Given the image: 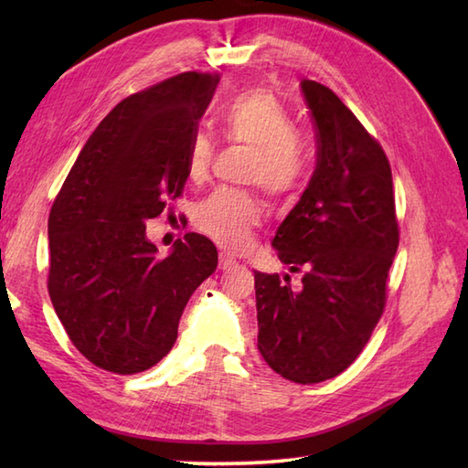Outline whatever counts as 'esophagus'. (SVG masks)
<instances>
[{"instance_id": "esophagus-1", "label": "esophagus", "mask_w": 468, "mask_h": 468, "mask_svg": "<svg viewBox=\"0 0 468 468\" xmlns=\"http://www.w3.org/2000/svg\"><path fill=\"white\" fill-rule=\"evenodd\" d=\"M237 261L233 260L231 255L229 253H218V270H231V267H235Z\"/></svg>"}]
</instances>
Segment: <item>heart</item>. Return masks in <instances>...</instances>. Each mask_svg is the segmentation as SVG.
Returning <instances> with one entry per match:
<instances>
[{
    "mask_svg": "<svg viewBox=\"0 0 468 468\" xmlns=\"http://www.w3.org/2000/svg\"><path fill=\"white\" fill-rule=\"evenodd\" d=\"M218 128L227 143L250 151L245 181L257 183L273 198H290L303 186L310 175V158L300 143L295 122L270 92L253 90L229 102ZM215 146L203 133L191 138L186 153V176L203 181L211 168ZM198 231L227 250L247 245L251 229L261 221V205L247 191L218 188L195 208Z\"/></svg>",
    "mask_w": 468,
    "mask_h": 468,
    "instance_id": "heart-1",
    "label": "heart"
}]
</instances>
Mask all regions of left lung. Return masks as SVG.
<instances>
[{"label": "left lung", "instance_id": "obj_1", "mask_svg": "<svg viewBox=\"0 0 468 468\" xmlns=\"http://www.w3.org/2000/svg\"><path fill=\"white\" fill-rule=\"evenodd\" d=\"M317 165L271 245L295 290L280 275L255 271L257 347L273 372L297 384L330 380L370 340L386 303V280L399 250L390 163L330 88L302 82ZM290 282V275H285Z\"/></svg>", "mask_w": 468, "mask_h": 468}]
</instances>
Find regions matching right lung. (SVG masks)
I'll list each match as a JSON object with an SVG mask.
<instances>
[{"instance_id": "right-lung-1", "label": "right lung", "mask_w": 468, "mask_h": 468, "mask_svg": "<svg viewBox=\"0 0 468 468\" xmlns=\"http://www.w3.org/2000/svg\"><path fill=\"white\" fill-rule=\"evenodd\" d=\"M218 74L185 72L124 98L78 154L48 218V292L69 340L94 366L136 374L171 352L188 297L217 247L186 233L166 257L146 218L181 197L186 153Z\"/></svg>"}]
</instances>
